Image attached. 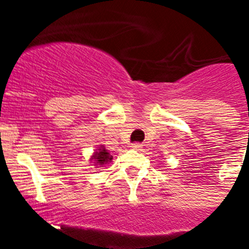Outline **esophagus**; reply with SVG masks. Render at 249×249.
Instances as JSON below:
<instances>
[{
    "label": "esophagus",
    "mask_w": 249,
    "mask_h": 249,
    "mask_svg": "<svg viewBox=\"0 0 249 249\" xmlns=\"http://www.w3.org/2000/svg\"><path fill=\"white\" fill-rule=\"evenodd\" d=\"M130 147H131L132 149H135V150H140L141 148H142V144H141V143H132Z\"/></svg>",
    "instance_id": "1"
}]
</instances>
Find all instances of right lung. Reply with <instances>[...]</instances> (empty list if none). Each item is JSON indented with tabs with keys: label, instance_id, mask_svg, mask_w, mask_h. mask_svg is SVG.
I'll return each mask as SVG.
<instances>
[{
	"label": "right lung",
	"instance_id": "1",
	"mask_svg": "<svg viewBox=\"0 0 249 249\" xmlns=\"http://www.w3.org/2000/svg\"><path fill=\"white\" fill-rule=\"evenodd\" d=\"M92 159H94V164L96 165H104V164H108L109 160H112V158L109 157V153L107 152L105 148H101V149L99 150V152L95 153V155L92 157Z\"/></svg>",
	"mask_w": 249,
	"mask_h": 249
}]
</instances>
